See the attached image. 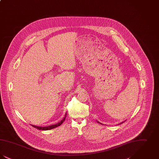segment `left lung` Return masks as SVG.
I'll use <instances>...</instances> for the list:
<instances>
[{"label":"left lung","mask_w":159,"mask_h":159,"mask_svg":"<svg viewBox=\"0 0 159 159\" xmlns=\"http://www.w3.org/2000/svg\"><path fill=\"white\" fill-rule=\"evenodd\" d=\"M124 121H122V122H121V123H119V125H120V124H121V123H123V122H124ZM97 122H98V123H100V124H102V123H100V122H99L98 121H97Z\"/></svg>","instance_id":"1"}]
</instances>
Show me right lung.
<instances>
[{
  "label": "right lung",
  "mask_w": 159,
  "mask_h": 159,
  "mask_svg": "<svg viewBox=\"0 0 159 159\" xmlns=\"http://www.w3.org/2000/svg\"><path fill=\"white\" fill-rule=\"evenodd\" d=\"M66 116H67V113H66L65 115V117L61 120L60 122H58V123H56L55 125H50V126H45V127H41V126H34V125H31L32 126H33L34 128H35L36 129H38L39 130H50V129H52L55 128L57 127H58L60 126L64 122V121L65 120V119L66 117Z\"/></svg>",
  "instance_id": "right-lung-1"
}]
</instances>
